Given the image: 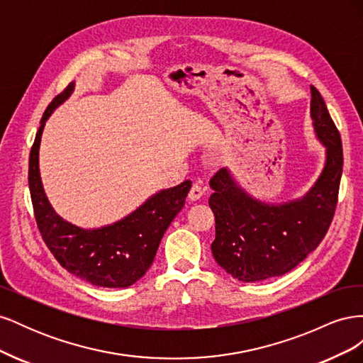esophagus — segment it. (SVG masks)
<instances>
[{"instance_id":"34e87169","label":"esophagus","mask_w":363,"mask_h":363,"mask_svg":"<svg viewBox=\"0 0 363 363\" xmlns=\"http://www.w3.org/2000/svg\"><path fill=\"white\" fill-rule=\"evenodd\" d=\"M203 194H204V189L201 188V186L200 184H194L192 188H191V191H189V200L191 201L200 200L201 196H203Z\"/></svg>"}]
</instances>
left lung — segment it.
Wrapping results in <instances>:
<instances>
[{
	"instance_id": "1",
	"label": "left lung",
	"mask_w": 363,
	"mask_h": 363,
	"mask_svg": "<svg viewBox=\"0 0 363 363\" xmlns=\"http://www.w3.org/2000/svg\"><path fill=\"white\" fill-rule=\"evenodd\" d=\"M311 116L325 147L320 177L301 199L268 204L252 199L227 168L211 180L208 206L215 215L213 257L233 279L251 283L283 276L303 262L332 224L342 175V142L316 87L311 86Z\"/></svg>"
}]
</instances>
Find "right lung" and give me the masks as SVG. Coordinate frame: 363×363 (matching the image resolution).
Returning <instances> with one entry per match:
<instances>
[{
  "label": "right lung",
  "mask_w": 363,
  "mask_h": 363,
  "mask_svg": "<svg viewBox=\"0 0 363 363\" xmlns=\"http://www.w3.org/2000/svg\"><path fill=\"white\" fill-rule=\"evenodd\" d=\"M75 83L59 94L40 119L30 151L28 186L42 239L60 265L94 286L127 288L151 267L160 240L188 196L192 182L163 189L119 221L100 228L77 227L56 213L43 191L39 172V147L43 127L56 108L74 92Z\"/></svg>",
  "instance_id": "1"
}]
</instances>
